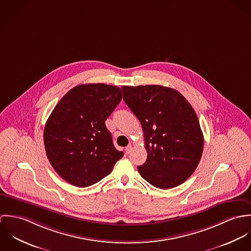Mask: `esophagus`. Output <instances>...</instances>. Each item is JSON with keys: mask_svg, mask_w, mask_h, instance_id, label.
Here are the masks:
<instances>
[{"mask_svg": "<svg viewBox=\"0 0 251 251\" xmlns=\"http://www.w3.org/2000/svg\"><path fill=\"white\" fill-rule=\"evenodd\" d=\"M131 150H132V146L131 145H128L126 149H125V151H126V153H129L130 151H131Z\"/></svg>", "mask_w": 251, "mask_h": 251, "instance_id": "34e87169", "label": "esophagus"}]
</instances>
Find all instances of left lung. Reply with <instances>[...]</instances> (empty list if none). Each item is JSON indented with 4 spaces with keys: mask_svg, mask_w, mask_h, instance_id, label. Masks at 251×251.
<instances>
[{
    "mask_svg": "<svg viewBox=\"0 0 251 251\" xmlns=\"http://www.w3.org/2000/svg\"><path fill=\"white\" fill-rule=\"evenodd\" d=\"M126 105L141 123L147 160L138 166L151 185L169 189L188 179L202 156L204 137L195 111L177 90L123 86Z\"/></svg>",
    "mask_w": 251,
    "mask_h": 251,
    "instance_id": "1",
    "label": "left lung"
}]
</instances>
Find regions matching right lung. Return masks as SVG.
<instances>
[{
  "mask_svg": "<svg viewBox=\"0 0 251 251\" xmlns=\"http://www.w3.org/2000/svg\"><path fill=\"white\" fill-rule=\"evenodd\" d=\"M121 100L119 87L85 84L72 88L58 102L43 139L48 160L61 178L86 187L112 172L124 152L114 147L105 121Z\"/></svg>",
  "mask_w": 251,
  "mask_h": 251,
  "instance_id": "right-lung-1",
  "label": "right lung"
}]
</instances>
